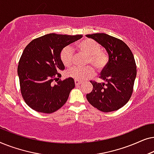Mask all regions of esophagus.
I'll return each instance as SVG.
<instances>
[{
	"instance_id": "1",
	"label": "esophagus",
	"mask_w": 154,
	"mask_h": 154,
	"mask_svg": "<svg viewBox=\"0 0 154 154\" xmlns=\"http://www.w3.org/2000/svg\"><path fill=\"white\" fill-rule=\"evenodd\" d=\"M74 83H75V85H76V86H79V85H81L82 82H81V81H78V80H75V81H74Z\"/></svg>"
}]
</instances>
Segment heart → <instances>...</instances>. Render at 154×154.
I'll return each instance as SVG.
<instances>
[{
	"label": "heart",
	"mask_w": 154,
	"mask_h": 154,
	"mask_svg": "<svg viewBox=\"0 0 154 154\" xmlns=\"http://www.w3.org/2000/svg\"><path fill=\"white\" fill-rule=\"evenodd\" d=\"M76 48L80 53L88 56L86 64L92 65L98 72H102L106 68L109 62V57L104 51L102 50L100 44L94 40L85 38L76 44ZM60 59L65 66L69 67L73 64L75 52L73 48L66 45L60 52ZM94 69L92 66L85 68L74 66L66 71V75L79 81H84L93 76Z\"/></svg>",
	"instance_id": "1"
}]
</instances>
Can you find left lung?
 Segmentation results:
<instances>
[{
    "label": "left lung",
    "mask_w": 154,
    "mask_h": 154,
    "mask_svg": "<svg viewBox=\"0 0 154 154\" xmlns=\"http://www.w3.org/2000/svg\"><path fill=\"white\" fill-rule=\"evenodd\" d=\"M106 50L108 64L101 72L100 79L106 83L90 81L93 89L86 94L92 106L102 112H111L121 109L131 97L137 66L133 54L123 41L106 33L86 35Z\"/></svg>",
    "instance_id": "obj_1"
}]
</instances>
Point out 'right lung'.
Here are the masks:
<instances>
[{
    "label": "right lung",
    "mask_w": 154,
    "mask_h": 154,
    "mask_svg": "<svg viewBox=\"0 0 154 154\" xmlns=\"http://www.w3.org/2000/svg\"><path fill=\"white\" fill-rule=\"evenodd\" d=\"M49 33L33 39L24 48L19 61L17 73L21 94L28 106L38 112L51 113L68 100L75 83L72 78L60 80L64 66L60 52L65 46L82 38Z\"/></svg>",
    "instance_id": "right-lung-1"
}]
</instances>
